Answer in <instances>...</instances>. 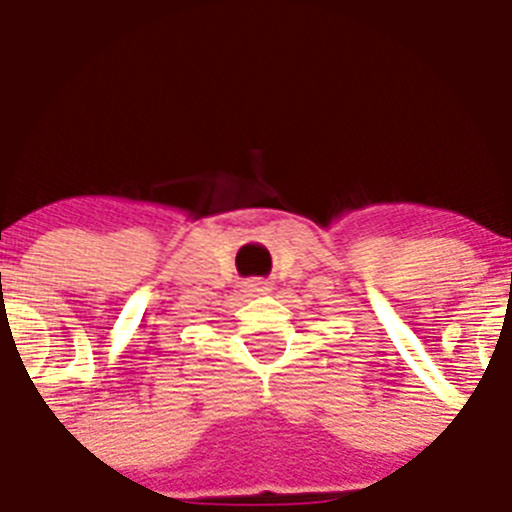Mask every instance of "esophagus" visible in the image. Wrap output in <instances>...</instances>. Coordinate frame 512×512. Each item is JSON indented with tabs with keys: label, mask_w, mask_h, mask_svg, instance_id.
<instances>
[{
	"label": "esophagus",
	"mask_w": 512,
	"mask_h": 512,
	"mask_svg": "<svg viewBox=\"0 0 512 512\" xmlns=\"http://www.w3.org/2000/svg\"><path fill=\"white\" fill-rule=\"evenodd\" d=\"M270 284L262 282V279H252V282L245 284V292L250 294V297H262V294H270Z\"/></svg>",
	"instance_id": "1"
}]
</instances>
